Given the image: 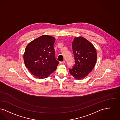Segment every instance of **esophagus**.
I'll list each match as a JSON object with an SVG mask.
<instances>
[{"label":"esophagus","instance_id":"34e87169","mask_svg":"<svg viewBox=\"0 0 120 120\" xmlns=\"http://www.w3.org/2000/svg\"><path fill=\"white\" fill-rule=\"evenodd\" d=\"M65 63V61H61V62H60V64H64V63Z\"/></svg>","mask_w":120,"mask_h":120}]
</instances>
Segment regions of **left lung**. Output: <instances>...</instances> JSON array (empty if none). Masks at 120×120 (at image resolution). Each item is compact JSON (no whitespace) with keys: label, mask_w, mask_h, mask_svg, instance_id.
<instances>
[{"label":"left lung","mask_w":120,"mask_h":120,"mask_svg":"<svg viewBox=\"0 0 120 120\" xmlns=\"http://www.w3.org/2000/svg\"><path fill=\"white\" fill-rule=\"evenodd\" d=\"M75 64L69 73L77 79L87 76L94 67L97 52L93 44L83 37H76L72 42Z\"/></svg>","instance_id":"obj_1"}]
</instances>
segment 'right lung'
I'll list each match as a JSON object with an SVG mask.
<instances>
[{"label": "right lung", "instance_id": "1", "mask_svg": "<svg viewBox=\"0 0 120 120\" xmlns=\"http://www.w3.org/2000/svg\"><path fill=\"white\" fill-rule=\"evenodd\" d=\"M55 38L43 35L30 42L26 48L24 60L26 68L35 77L47 78L57 68Z\"/></svg>", "mask_w": 120, "mask_h": 120}]
</instances>
